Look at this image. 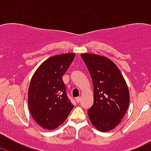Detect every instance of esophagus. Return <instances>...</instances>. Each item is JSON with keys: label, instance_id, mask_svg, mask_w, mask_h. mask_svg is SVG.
Instances as JSON below:
<instances>
[{"label": "esophagus", "instance_id": "obj_1", "mask_svg": "<svg viewBox=\"0 0 151 151\" xmlns=\"http://www.w3.org/2000/svg\"><path fill=\"white\" fill-rule=\"evenodd\" d=\"M75 99H76V101H77V103H80V101H81V97H77Z\"/></svg>", "mask_w": 151, "mask_h": 151}]
</instances>
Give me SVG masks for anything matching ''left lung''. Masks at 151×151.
Segmentation results:
<instances>
[{
  "label": "left lung",
  "mask_w": 151,
  "mask_h": 151,
  "mask_svg": "<svg viewBox=\"0 0 151 151\" xmlns=\"http://www.w3.org/2000/svg\"><path fill=\"white\" fill-rule=\"evenodd\" d=\"M93 86V104L88 110L93 126L101 132L115 129L124 117L129 101L128 85L118 66L104 56L80 55Z\"/></svg>",
  "instance_id": "8db88e82"
}]
</instances>
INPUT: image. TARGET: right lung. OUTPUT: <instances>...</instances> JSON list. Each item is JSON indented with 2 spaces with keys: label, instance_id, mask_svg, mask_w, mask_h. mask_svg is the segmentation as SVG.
Segmentation results:
<instances>
[{
  "label": "right lung",
  "instance_id": "add662e5",
  "mask_svg": "<svg viewBox=\"0 0 151 151\" xmlns=\"http://www.w3.org/2000/svg\"><path fill=\"white\" fill-rule=\"evenodd\" d=\"M74 57V53L52 56L32 77L28 93V108L34 121L44 129L52 130L58 127L74 108L67 97L62 77Z\"/></svg>",
  "mask_w": 151,
  "mask_h": 151
}]
</instances>
